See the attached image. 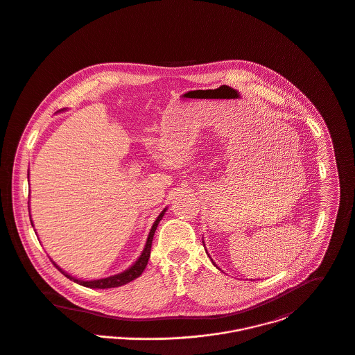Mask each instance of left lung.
I'll return each instance as SVG.
<instances>
[{
  "instance_id": "obj_1",
  "label": "left lung",
  "mask_w": 355,
  "mask_h": 355,
  "mask_svg": "<svg viewBox=\"0 0 355 355\" xmlns=\"http://www.w3.org/2000/svg\"><path fill=\"white\" fill-rule=\"evenodd\" d=\"M213 263H214V262H213ZM214 266H216V265H215V263H214Z\"/></svg>"
}]
</instances>
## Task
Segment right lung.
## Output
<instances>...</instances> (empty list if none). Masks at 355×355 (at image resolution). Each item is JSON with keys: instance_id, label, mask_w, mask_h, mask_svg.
<instances>
[{"instance_id": "obj_1", "label": "right lung", "mask_w": 355, "mask_h": 355, "mask_svg": "<svg viewBox=\"0 0 355 355\" xmlns=\"http://www.w3.org/2000/svg\"><path fill=\"white\" fill-rule=\"evenodd\" d=\"M167 209H164L162 213L159 214V216L156 218V220L153 222L152 227H150V232L148 234V239H146V243H145V247L142 250L141 255L140 258L125 272L119 273V275H115V276H110L107 279H100V280H92V282H83V280H79V279H75L70 276L69 273H66L63 269H60L55 262L53 265L67 277L72 280L73 283L79 284V285H83V286H87V288H98V289H105V288H115V286H121V285H125V284L130 283L133 280H136L137 277L141 276L146 263H148V259H149V255H150V247H152V240H153V234H155V230L160 222V219L163 218V215L166 213Z\"/></svg>"}]
</instances>
